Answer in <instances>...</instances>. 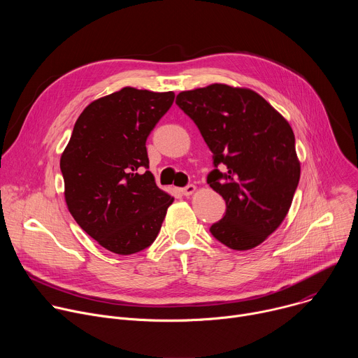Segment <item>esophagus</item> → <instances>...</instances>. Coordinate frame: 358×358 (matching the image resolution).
<instances>
[{"label": "esophagus", "instance_id": "obj_1", "mask_svg": "<svg viewBox=\"0 0 358 358\" xmlns=\"http://www.w3.org/2000/svg\"><path fill=\"white\" fill-rule=\"evenodd\" d=\"M195 189H196V187H195V185H192V184H189V185H187V187L181 188V189H180V192H181L182 195H191V194H194V192H195Z\"/></svg>", "mask_w": 358, "mask_h": 358}]
</instances>
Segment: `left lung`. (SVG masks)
<instances>
[{
  "label": "left lung",
  "instance_id": "8db88e82",
  "mask_svg": "<svg viewBox=\"0 0 358 358\" xmlns=\"http://www.w3.org/2000/svg\"><path fill=\"white\" fill-rule=\"evenodd\" d=\"M176 103L213 151L207 182L227 203L210 232L235 250L258 246L287 215L299 184L290 124L257 92L222 83L181 92Z\"/></svg>",
  "mask_w": 358,
  "mask_h": 358
}]
</instances>
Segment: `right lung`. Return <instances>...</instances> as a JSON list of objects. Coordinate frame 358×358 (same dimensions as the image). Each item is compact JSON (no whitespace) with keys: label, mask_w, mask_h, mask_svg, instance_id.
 I'll list each match as a JSON object with an SVG mask.
<instances>
[{"label":"right lung","mask_w":358,"mask_h":358,"mask_svg":"<svg viewBox=\"0 0 358 358\" xmlns=\"http://www.w3.org/2000/svg\"><path fill=\"white\" fill-rule=\"evenodd\" d=\"M173 92L123 87L80 113L62 152L66 206L78 225L117 255L148 248L174 198L147 170L145 141L174 101Z\"/></svg>","instance_id":"1"}]
</instances>
